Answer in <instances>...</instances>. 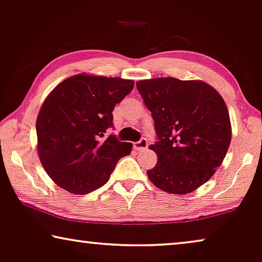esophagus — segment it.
Masks as SVG:
<instances>
[{
	"label": "esophagus",
	"mask_w": 262,
	"mask_h": 262,
	"mask_svg": "<svg viewBox=\"0 0 262 262\" xmlns=\"http://www.w3.org/2000/svg\"><path fill=\"white\" fill-rule=\"evenodd\" d=\"M148 147V141H147V139H141L140 140V141H138V142H135L134 143V148L136 150H139V151H142V150H144L146 149V148Z\"/></svg>",
	"instance_id": "34e87169"
}]
</instances>
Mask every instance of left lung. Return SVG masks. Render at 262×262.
<instances>
[{"mask_svg":"<svg viewBox=\"0 0 262 262\" xmlns=\"http://www.w3.org/2000/svg\"><path fill=\"white\" fill-rule=\"evenodd\" d=\"M136 87L154 119L158 155L147 170L161 190L188 194L209 180L224 161L232 126L224 99L204 81L141 80Z\"/></svg>","mask_w":262,"mask_h":262,"instance_id":"1","label":"left lung"}]
</instances>
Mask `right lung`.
Here are the masks:
<instances>
[{
    "instance_id": "1",
    "label": "right lung",
    "mask_w": 262,
    "mask_h": 262,
    "mask_svg": "<svg viewBox=\"0 0 262 262\" xmlns=\"http://www.w3.org/2000/svg\"><path fill=\"white\" fill-rule=\"evenodd\" d=\"M134 88V81L87 74L70 76L47 96L36 120L37 153L58 187L87 194L111 178L116 163L129 155L133 144L115 135L113 111Z\"/></svg>"
}]
</instances>
